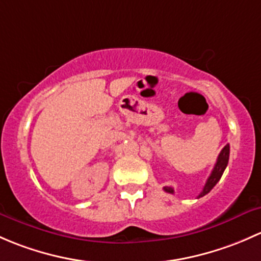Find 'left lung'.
I'll return each instance as SVG.
<instances>
[{
	"label": "left lung",
	"mask_w": 261,
	"mask_h": 261,
	"mask_svg": "<svg viewBox=\"0 0 261 261\" xmlns=\"http://www.w3.org/2000/svg\"><path fill=\"white\" fill-rule=\"evenodd\" d=\"M229 155H230V146H229V144H226V146L222 148L221 152H220L219 157H217V161H216V165H215L214 170H212L210 177H208L207 181H206L205 186H203L202 192L198 195V197H202V196L207 195V193L210 192L212 189H214L215 185H216L217 182L220 181V178H221V176H222V173H224L225 168H226L227 163H229ZM163 190H165L166 192H168V193H174V190L170 186L163 187Z\"/></svg>",
	"instance_id": "8db88e82"
}]
</instances>
